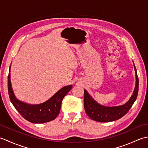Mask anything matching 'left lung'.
Instances as JSON below:
<instances>
[{"label":"left lung","instance_id":"obj_1","mask_svg":"<svg viewBox=\"0 0 148 148\" xmlns=\"http://www.w3.org/2000/svg\"><path fill=\"white\" fill-rule=\"evenodd\" d=\"M136 71V83L132 95L128 102L123 105L106 107L99 104L91 97L86 90H84V107L87 115L94 121L98 122L113 121L121 118L129 111L137 99L139 90V79L137 70L134 65Z\"/></svg>","mask_w":148,"mask_h":148}]
</instances>
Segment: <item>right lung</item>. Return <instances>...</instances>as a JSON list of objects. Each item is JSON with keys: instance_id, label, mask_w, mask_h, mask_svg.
Instances as JSON below:
<instances>
[{"instance_id": "1", "label": "right lung", "mask_w": 148, "mask_h": 148, "mask_svg": "<svg viewBox=\"0 0 148 148\" xmlns=\"http://www.w3.org/2000/svg\"><path fill=\"white\" fill-rule=\"evenodd\" d=\"M9 67L8 87L9 99L12 105L19 113L29 122L33 123H43L55 119L60 111L64 97L72 89V85L65 86L58 90L54 95L47 101L40 104L32 105L19 100L15 97L11 86Z\"/></svg>"}]
</instances>
